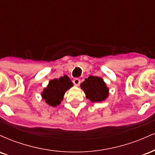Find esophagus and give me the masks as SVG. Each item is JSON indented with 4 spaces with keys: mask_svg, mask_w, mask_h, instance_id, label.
Returning <instances> with one entry per match:
<instances>
[{
    "mask_svg": "<svg viewBox=\"0 0 155 155\" xmlns=\"http://www.w3.org/2000/svg\"><path fill=\"white\" fill-rule=\"evenodd\" d=\"M80 82H81V81H80L79 79H78V78H76V79H74L73 80V83L74 84V85L76 87H78L79 85L80 84Z\"/></svg>",
    "mask_w": 155,
    "mask_h": 155,
    "instance_id": "34e87169",
    "label": "esophagus"
}]
</instances>
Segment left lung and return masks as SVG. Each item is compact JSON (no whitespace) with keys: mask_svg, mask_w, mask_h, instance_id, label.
I'll list each match as a JSON object with an SVG mask.
<instances>
[{"mask_svg":"<svg viewBox=\"0 0 155 155\" xmlns=\"http://www.w3.org/2000/svg\"><path fill=\"white\" fill-rule=\"evenodd\" d=\"M86 97L92 102H102L107 99L109 89L104 79L97 76H90L80 84Z\"/></svg>","mask_w":155,"mask_h":155,"instance_id":"left-lung-1","label":"left lung"}]
</instances>
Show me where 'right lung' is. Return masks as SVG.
I'll return each instance as SVG.
<instances>
[{
	"mask_svg": "<svg viewBox=\"0 0 155 155\" xmlns=\"http://www.w3.org/2000/svg\"><path fill=\"white\" fill-rule=\"evenodd\" d=\"M73 86L74 84L71 80L66 75L59 79H51L41 92V97L45 101L46 104L56 107L61 104L65 92Z\"/></svg>",
	"mask_w": 155,
	"mask_h": 155,
	"instance_id": "obj_1",
	"label": "right lung"
}]
</instances>
